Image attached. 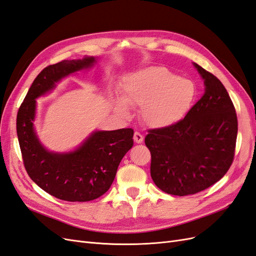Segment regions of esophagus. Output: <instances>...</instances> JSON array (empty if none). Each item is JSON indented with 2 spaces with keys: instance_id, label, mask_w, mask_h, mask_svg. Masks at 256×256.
<instances>
[{
  "instance_id": "esophagus-1",
  "label": "esophagus",
  "mask_w": 256,
  "mask_h": 256,
  "mask_svg": "<svg viewBox=\"0 0 256 256\" xmlns=\"http://www.w3.org/2000/svg\"><path fill=\"white\" fill-rule=\"evenodd\" d=\"M134 140L136 143L140 144V143L143 142L144 138H143V136H142L140 132H134Z\"/></svg>"
}]
</instances>
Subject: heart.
<instances>
[{
  "mask_svg": "<svg viewBox=\"0 0 256 256\" xmlns=\"http://www.w3.org/2000/svg\"><path fill=\"white\" fill-rule=\"evenodd\" d=\"M196 97L194 82L180 78L166 67L152 66L127 76L114 106L122 116L130 115L129 106L142 109L146 125L168 128L184 118Z\"/></svg>",
  "mask_w": 256,
  "mask_h": 256,
  "instance_id": "b5f03b06",
  "label": "heart"
}]
</instances>
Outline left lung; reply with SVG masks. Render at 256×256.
Returning <instances> with one entry per match:
<instances>
[{
    "label": "left lung",
    "instance_id": "8db88e82",
    "mask_svg": "<svg viewBox=\"0 0 256 256\" xmlns=\"http://www.w3.org/2000/svg\"><path fill=\"white\" fill-rule=\"evenodd\" d=\"M204 80V95L186 118L145 136L152 154L150 175L168 194L189 196L203 191L226 175L234 159L237 116L221 81L193 63Z\"/></svg>",
    "mask_w": 256,
    "mask_h": 256
}]
</instances>
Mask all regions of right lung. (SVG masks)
Instances as JSON below:
<instances>
[{"label": "right lung", "mask_w": 256, "mask_h": 256, "mask_svg": "<svg viewBox=\"0 0 256 256\" xmlns=\"http://www.w3.org/2000/svg\"><path fill=\"white\" fill-rule=\"evenodd\" d=\"M98 60L86 56L46 67L36 76L17 115L18 140L28 176L49 194L68 202H88L109 190L122 157L134 146V130H95L72 150H50L35 128L36 99L50 94L68 76L92 68Z\"/></svg>", "instance_id": "add662e5"}]
</instances>
